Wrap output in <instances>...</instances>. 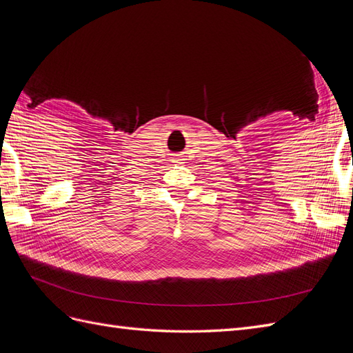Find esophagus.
<instances>
[{
    "label": "esophagus",
    "mask_w": 353,
    "mask_h": 353,
    "mask_svg": "<svg viewBox=\"0 0 353 353\" xmlns=\"http://www.w3.org/2000/svg\"><path fill=\"white\" fill-rule=\"evenodd\" d=\"M181 160H183V159L179 157V154H176L175 157H172V163H175V165H179V163H181Z\"/></svg>",
    "instance_id": "34e87169"
}]
</instances>
